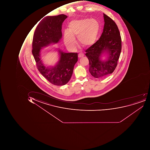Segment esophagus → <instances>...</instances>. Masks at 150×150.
Instances as JSON below:
<instances>
[{"mask_svg": "<svg viewBox=\"0 0 150 150\" xmlns=\"http://www.w3.org/2000/svg\"><path fill=\"white\" fill-rule=\"evenodd\" d=\"M84 54L82 53H79V58H81V57H83L84 56Z\"/></svg>", "mask_w": 150, "mask_h": 150, "instance_id": "34e87169", "label": "esophagus"}]
</instances>
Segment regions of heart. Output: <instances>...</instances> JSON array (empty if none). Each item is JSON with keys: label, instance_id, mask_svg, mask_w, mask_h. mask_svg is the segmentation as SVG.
<instances>
[{"label": "heart", "instance_id": "1", "mask_svg": "<svg viewBox=\"0 0 150 150\" xmlns=\"http://www.w3.org/2000/svg\"><path fill=\"white\" fill-rule=\"evenodd\" d=\"M100 29V24L96 20L83 19L71 21L67 30L64 33L65 45L71 49L74 48L76 44L74 38L76 36L81 45L91 46L96 41Z\"/></svg>", "mask_w": 150, "mask_h": 150}]
</instances>
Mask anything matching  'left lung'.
<instances>
[{"label": "left lung", "mask_w": 150, "mask_h": 150, "mask_svg": "<svg viewBox=\"0 0 150 150\" xmlns=\"http://www.w3.org/2000/svg\"><path fill=\"white\" fill-rule=\"evenodd\" d=\"M103 15L105 24L101 36L85 51L89 59L90 73L95 78L100 79L114 71L122 49L121 38L116 24L107 15ZM104 53H107L108 57L103 61L101 57Z\"/></svg>", "instance_id": "1"}]
</instances>
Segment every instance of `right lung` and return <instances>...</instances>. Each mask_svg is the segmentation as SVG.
<instances>
[{
    "label": "right lung",
    "mask_w": 150,
    "mask_h": 150,
    "mask_svg": "<svg viewBox=\"0 0 150 150\" xmlns=\"http://www.w3.org/2000/svg\"><path fill=\"white\" fill-rule=\"evenodd\" d=\"M67 16L64 14L47 16L37 25L33 40V53L40 73L52 84L64 85L70 79L74 66L78 60L77 53H64L58 50L59 61L54 67H46L40 58L42 47L56 44L62 38V25Z\"/></svg>",
    "instance_id": "add662e5"
}]
</instances>
